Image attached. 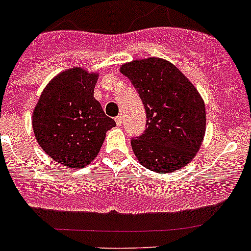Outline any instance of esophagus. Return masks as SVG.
I'll list each match as a JSON object with an SVG mask.
<instances>
[{
	"mask_svg": "<svg viewBox=\"0 0 251 251\" xmlns=\"http://www.w3.org/2000/svg\"><path fill=\"white\" fill-rule=\"evenodd\" d=\"M115 123H116V125L118 126H120L121 124H123V116H116L115 118Z\"/></svg>",
	"mask_w": 251,
	"mask_h": 251,
	"instance_id": "34e87169",
	"label": "esophagus"
}]
</instances>
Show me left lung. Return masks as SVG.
<instances>
[{"instance_id":"obj_1","label":"left lung","mask_w":251,"mask_h":251,"mask_svg":"<svg viewBox=\"0 0 251 251\" xmlns=\"http://www.w3.org/2000/svg\"><path fill=\"white\" fill-rule=\"evenodd\" d=\"M120 72L130 78L146 109V130L131 138L141 165L155 173L183 168L199 151L205 133L206 114L198 91L160 58L133 60Z\"/></svg>"}]
</instances>
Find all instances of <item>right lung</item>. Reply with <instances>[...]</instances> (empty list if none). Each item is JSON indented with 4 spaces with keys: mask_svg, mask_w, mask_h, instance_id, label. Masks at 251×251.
<instances>
[{
    "mask_svg": "<svg viewBox=\"0 0 251 251\" xmlns=\"http://www.w3.org/2000/svg\"><path fill=\"white\" fill-rule=\"evenodd\" d=\"M96 82L97 74L80 68L60 73L35 107V137L50 158L68 168H82L92 161L105 132L116 125L93 97Z\"/></svg>",
    "mask_w": 251,
    "mask_h": 251,
    "instance_id": "add662e5",
    "label": "right lung"
}]
</instances>
